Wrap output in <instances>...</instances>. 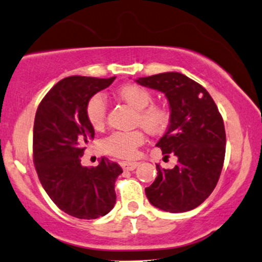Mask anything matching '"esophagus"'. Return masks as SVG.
<instances>
[{
  "label": "esophagus",
  "instance_id": "esophagus-1",
  "mask_svg": "<svg viewBox=\"0 0 262 262\" xmlns=\"http://www.w3.org/2000/svg\"><path fill=\"white\" fill-rule=\"evenodd\" d=\"M138 165H139L138 162H123V163H122V168H123L124 170L132 171L134 170Z\"/></svg>",
  "mask_w": 262,
  "mask_h": 262
}]
</instances>
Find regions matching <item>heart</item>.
<instances>
[{
	"mask_svg": "<svg viewBox=\"0 0 262 262\" xmlns=\"http://www.w3.org/2000/svg\"><path fill=\"white\" fill-rule=\"evenodd\" d=\"M117 97L137 110L135 123L148 134H162L170 122V112L160 104H151L154 95L147 88L139 84H125L117 91ZM106 102L100 94L89 98L85 105V116L93 128H101L106 120ZM145 138L141 130L114 132L100 142L105 154L118 158H132L138 148L144 144Z\"/></svg>",
	"mask_w": 262,
	"mask_h": 262,
	"instance_id": "heart-1",
	"label": "heart"
}]
</instances>
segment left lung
<instances>
[{"label": "left lung", "instance_id": "8db88e82", "mask_svg": "<svg viewBox=\"0 0 262 262\" xmlns=\"http://www.w3.org/2000/svg\"><path fill=\"white\" fill-rule=\"evenodd\" d=\"M139 84L164 93L169 101L170 122L156 144L164 158L177 156L178 164L164 169L145 188L156 208L183 213L203 203L216 186L223 170L226 133L216 104L207 89L179 72L138 78Z\"/></svg>", "mask_w": 262, "mask_h": 262}]
</instances>
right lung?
Segmentation results:
<instances>
[{
    "instance_id": "1",
    "label": "right lung",
    "mask_w": 262,
    "mask_h": 262,
    "mask_svg": "<svg viewBox=\"0 0 262 262\" xmlns=\"http://www.w3.org/2000/svg\"><path fill=\"white\" fill-rule=\"evenodd\" d=\"M116 77L70 76L39 102L34 123V163L43 188L55 205L78 219H97L115 207V183L122 168L107 158L98 167H83L85 145L94 128L85 116L89 98Z\"/></svg>"
}]
</instances>
